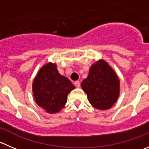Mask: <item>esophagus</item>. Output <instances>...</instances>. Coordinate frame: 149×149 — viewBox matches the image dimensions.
<instances>
[{"label": "esophagus", "instance_id": "1", "mask_svg": "<svg viewBox=\"0 0 149 149\" xmlns=\"http://www.w3.org/2000/svg\"><path fill=\"white\" fill-rule=\"evenodd\" d=\"M74 84H75V86H76V87H80V82H79V81H75Z\"/></svg>", "mask_w": 149, "mask_h": 149}]
</instances>
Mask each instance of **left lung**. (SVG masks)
Listing matches in <instances>:
<instances>
[{
    "label": "left lung",
    "mask_w": 149,
    "mask_h": 149,
    "mask_svg": "<svg viewBox=\"0 0 149 149\" xmlns=\"http://www.w3.org/2000/svg\"><path fill=\"white\" fill-rule=\"evenodd\" d=\"M91 105L95 109L106 110L118 98L120 81L107 62L100 59L92 65L88 76L81 84Z\"/></svg>",
    "instance_id": "8db88e82"
}]
</instances>
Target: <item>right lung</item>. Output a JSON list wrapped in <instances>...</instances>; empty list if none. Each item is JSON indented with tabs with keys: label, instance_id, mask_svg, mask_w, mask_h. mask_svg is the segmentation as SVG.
I'll use <instances>...</instances> for the list:
<instances>
[{
	"label": "right lung",
	"instance_id": "1",
	"mask_svg": "<svg viewBox=\"0 0 149 149\" xmlns=\"http://www.w3.org/2000/svg\"><path fill=\"white\" fill-rule=\"evenodd\" d=\"M74 85L58 71L51 62L43 65L34 79L33 95L38 106L48 113H56L63 109L68 95Z\"/></svg>",
	"mask_w": 149,
	"mask_h": 149
}]
</instances>
